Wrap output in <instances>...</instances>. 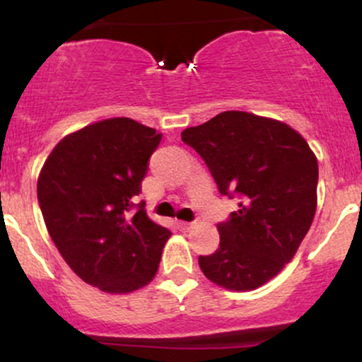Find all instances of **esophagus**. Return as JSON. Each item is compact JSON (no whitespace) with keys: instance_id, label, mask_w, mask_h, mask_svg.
Listing matches in <instances>:
<instances>
[{"instance_id":"1","label":"esophagus","mask_w":362,"mask_h":362,"mask_svg":"<svg viewBox=\"0 0 362 362\" xmlns=\"http://www.w3.org/2000/svg\"><path fill=\"white\" fill-rule=\"evenodd\" d=\"M177 226L180 228L182 231H189L195 226V223H187V221H177Z\"/></svg>"}]
</instances>
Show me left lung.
<instances>
[{"label": "left lung", "mask_w": 362, "mask_h": 362, "mask_svg": "<svg viewBox=\"0 0 362 362\" xmlns=\"http://www.w3.org/2000/svg\"><path fill=\"white\" fill-rule=\"evenodd\" d=\"M182 141L206 161L219 192L240 197V209L218 224L219 248L199 257V267L221 288H260L308 233L317 211V156L288 124L240 110L185 129Z\"/></svg>", "instance_id": "obj_1"}]
</instances>
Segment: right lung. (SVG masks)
I'll return each instance as SVG.
<instances>
[{
	"label": "right lung",
	"instance_id": "1",
	"mask_svg": "<svg viewBox=\"0 0 362 362\" xmlns=\"http://www.w3.org/2000/svg\"><path fill=\"white\" fill-rule=\"evenodd\" d=\"M160 141L129 117L100 120L61 139L40 170L37 197L54 245L78 277L105 293L146 286L172 235L136 199Z\"/></svg>",
	"mask_w": 362,
	"mask_h": 362
}]
</instances>
